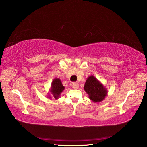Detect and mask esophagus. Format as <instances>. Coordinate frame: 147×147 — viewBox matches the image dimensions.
Here are the masks:
<instances>
[{
  "instance_id": "esophagus-1",
  "label": "esophagus",
  "mask_w": 147,
  "mask_h": 147,
  "mask_svg": "<svg viewBox=\"0 0 147 147\" xmlns=\"http://www.w3.org/2000/svg\"><path fill=\"white\" fill-rule=\"evenodd\" d=\"M72 87L74 88V89H78L79 88V84L77 82H74L73 83Z\"/></svg>"
}]
</instances>
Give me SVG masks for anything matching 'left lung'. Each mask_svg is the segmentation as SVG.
I'll use <instances>...</instances> for the list:
<instances>
[{"mask_svg":"<svg viewBox=\"0 0 147 147\" xmlns=\"http://www.w3.org/2000/svg\"><path fill=\"white\" fill-rule=\"evenodd\" d=\"M84 89L89 95V98L94 103L101 102L108 94L107 88L94 76L87 78Z\"/></svg>","mask_w":147,"mask_h":147,"instance_id":"1","label":"left lung"}]
</instances>
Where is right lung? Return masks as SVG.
I'll use <instances>...</instances> for the list:
<instances>
[{
    "mask_svg": "<svg viewBox=\"0 0 147 147\" xmlns=\"http://www.w3.org/2000/svg\"><path fill=\"white\" fill-rule=\"evenodd\" d=\"M65 87L63 86L60 79L59 78H55L53 79V81L51 84V87L49 89L50 93L53 95V97L55 100H58L60 98V95L62 93V92L64 90ZM47 98H52L50 95L48 94Z\"/></svg>",
    "mask_w": 147,
    "mask_h": 147,
    "instance_id": "right-lung-1",
    "label": "right lung"
}]
</instances>
